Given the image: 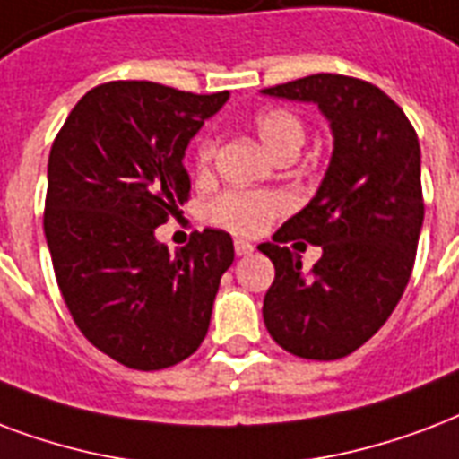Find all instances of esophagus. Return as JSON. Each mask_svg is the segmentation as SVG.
Instances as JSON below:
<instances>
[{
  "label": "esophagus",
  "instance_id": "34e87169",
  "mask_svg": "<svg viewBox=\"0 0 459 459\" xmlns=\"http://www.w3.org/2000/svg\"><path fill=\"white\" fill-rule=\"evenodd\" d=\"M233 247H236V255H250L255 250L253 243H247V240H243V238H236V243H233Z\"/></svg>",
  "mask_w": 459,
  "mask_h": 459
}]
</instances>
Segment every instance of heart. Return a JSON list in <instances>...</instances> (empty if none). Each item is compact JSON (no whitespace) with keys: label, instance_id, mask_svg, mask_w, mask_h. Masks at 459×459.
Masks as SVG:
<instances>
[{"label":"heart","instance_id":"heart-1","mask_svg":"<svg viewBox=\"0 0 459 459\" xmlns=\"http://www.w3.org/2000/svg\"><path fill=\"white\" fill-rule=\"evenodd\" d=\"M255 129L262 136V142L276 153H296L306 142V125L299 115L289 108H264L255 115ZM216 149H219V136L204 134L197 142V168L209 170L214 163ZM289 197L284 192L274 190H250V187H230L216 195L209 206L206 216L209 221L221 226L226 230L240 233V236H257L274 221L276 216L284 214L289 209Z\"/></svg>","mask_w":459,"mask_h":459}]
</instances>
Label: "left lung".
<instances>
[{"label": "left lung", "mask_w": 459, "mask_h": 459, "mask_svg": "<svg viewBox=\"0 0 459 459\" xmlns=\"http://www.w3.org/2000/svg\"><path fill=\"white\" fill-rule=\"evenodd\" d=\"M262 93L313 100L334 134L317 195L260 245L274 264L262 306L272 339L334 361L383 327L409 284L424 223L419 136L393 98L354 76H303ZM299 237L324 247L310 275L283 245Z\"/></svg>", "instance_id": "left-lung-1"}]
</instances>
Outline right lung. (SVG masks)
<instances>
[{"instance_id":"obj_1","label":"right lung","mask_w":459,"mask_h":459,"mask_svg":"<svg viewBox=\"0 0 459 459\" xmlns=\"http://www.w3.org/2000/svg\"><path fill=\"white\" fill-rule=\"evenodd\" d=\"M226 100L229 91L108 82L52 142L43 226L57 286L83 337L127 368L195 354L233 264L226 230H197L175 255L153 236L190 199L185 149Z\"/></svg>"}]
</instances>
